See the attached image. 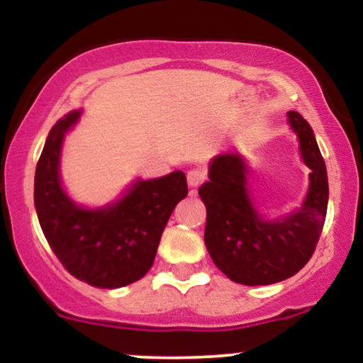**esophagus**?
<instances>
[{
  "mask_svg": "<svg viewBox=\"0 0 363 363\" xmlns=\"http://www.w3.org/2000/svg\"><path fill=\"white\" fill-rule=\"evenodd\" d=\"M205 179H206V170L203 169H191L189 172H187V184L191 187H198L203 181H205Z\"/></svg>",
  "mask_w": 363,
  "mask_h": 363,
  "instance_id": "esophagus-1",
  "label": "esophagus"
}]
</instances>
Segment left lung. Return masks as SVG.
<instances>
[{
	"label": "left lung",
	"instance_id": "1",
	"mask_svg": "<svg viewBox=\"0 0 363 363\" xmlns=\"http://www.w3.org/2000/svg\"><path fill=\"white\" fill-rule=\"evenodd\" d=\"M289 118L311 169V187L301 210L277 222L261 220L245 187L249 169L235 153L216 157L210 181L199 187L206 206L208 252L220 272L242 285H272L301 272L315 251L326 220V164L309 123L295 111Z\"/></svg>",
	"mask_w": 363,
	"mask_h": 363
}]
</instances>
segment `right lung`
<instances>
[{
	"mask_svg": "<svg viewBox=\"0 0 363 363\" xmlns=\"http://www.w3.org/2000/svg\"><path fill=\"white\" fill-rule=\"evenodd\" d=\"M69 112L49 133L35 169L34 203L40 228L52 252L78 280L99 289H119L143 278L152 268L162 232L174 208L187 196L184 172L141 181L119 203L83 210L60 184L61 143L77 123Z\"/></svg>",
	"mask_w": 363,
	"mask_h": 363,
	"instance_id": "obj_1",
	"label": "right lung"
}]
</instances>
